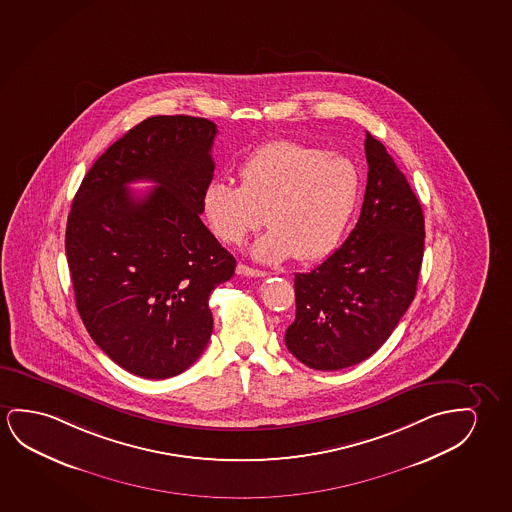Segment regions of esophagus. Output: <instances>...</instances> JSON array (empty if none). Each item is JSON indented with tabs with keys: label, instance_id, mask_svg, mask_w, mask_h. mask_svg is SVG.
Here are the masks:
<instances>
[{
	"label": "esophagus",
	"instance_id": "obj_1",
	"mask_svg": "<svg viewBox=\"0 0 512 512\" xmlns=\"http://www.w3.org/2000/svg\"><path fill=\"white\" fill-rule=\"evenodd\" d=\"M237 274L245 275V277H265V275H267L265 272H263V270L247 267V265H244V263H238Z\"/></svg>",
	"mask_w": 512,
	"mask_h": 512
}]
</instances>
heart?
<instances>
[{"label": "heart", "instance_id": "heart-1", "mask_svg": "<svg viewBox=\"0 0 512 512\" xmlns=\"http://www.w3.org/2000/svg\"><path fill=\"white\" fill-rule=\"evenodd\" d=\"M240 185L212 182L203 212L215 237L240 244L267 222L251 247L265 263L323 260L334 251L359 196V171L343 155L281 139L252 152L238 169Z\"/></svg>", "mask_w": 512, "mask_h": 512}]
</instances>
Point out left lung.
<instances>
[{
  "label": "left lung",
  "mask_w": 512,
  "mask_h": 512,
  "mask_svg": "<svg viewBox=\"0 0 512 512\" xmlns=\"http://www.w3.org/2000/svg\"><path fill=\"white\" fill-rule=\"evenodd\" d=\"M366 194L350 237L295 275L297 314L284 343L295 359L337 371L371 357L412 304L424 256V215L385 146L366 134Z\"/></svg>",
  "instance_id": "obj_1"
}]
</instances>
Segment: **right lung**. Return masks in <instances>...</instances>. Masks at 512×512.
I'll list each match as a JSON object with an SVG mask.
<instances>
[{
    "mask_svg": "<svg viewBox=\"0 0 512 512\" xmlns=\"http://www.w3.org/2000/svg\"><path fill=\"white\" fill-rule=\"evenodd\" d=\"M215 134L206 118H146L100 155L72 201L65 251L79 316L109 359L150 380L199 359L214 328L210 293L237 267L199 219ZM138 179L158 187L138 199L126 189Z\"/></svg>",
    "mask_w": 512,
    "mask_h": 512,
    "instance_id": "right-lung-1",
    "label": "right lung"
}]
</instances>
